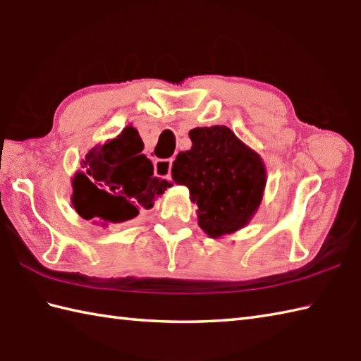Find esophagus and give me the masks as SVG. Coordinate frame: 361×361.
Segmentation results:
<instances>
[{
    "label": "esophagus",
    "mask_w": 361,
    "mask_h": 361,
    "mask_svg": "<svg viewBox=\"0 0 361 361\" xmlns=\"http://www.w3.org/2000/svg\"><path fill=\"white\" fill-rule=\"evenodd\" d=\"M171 165H173V160H168V159L156 160V164H154V173H156L157 178L170 179L171 178Z\"/></svg>",
    "instance_id": "1"
}]
</instances>
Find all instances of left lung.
<instances>
[{
    "mask_svg": "<svg viewBox=\"0 0 361 361\" xmlns=\"http://www.w3.org/2000/svg\"><path fill=\"white\" fill-rule=\"evenodd\" d=\"M191 148L173 161L171 176L190 190L197 224L210 238L237 232L259 210L267 185L262 157L227 126L195 128Z\"/></svg>",
    "mask_w": 361,
    "mask_h": 361,
    "instance_id": "left-lung-1",
    "label": "left lung"
}]
</instances>
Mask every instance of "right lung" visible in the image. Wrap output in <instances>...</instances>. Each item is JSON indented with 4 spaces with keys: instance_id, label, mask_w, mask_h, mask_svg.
<instances>
[{
    "instance_id": "right-lung-1",
    "label": "right lung",
    "mask_w": 361,
    "mask_h": 361,
    "mask_svg": "<svg viewBox=\"0 0 361 361\" xmlns=\"http://www.w3.org/2000/svg\"><path fill=\"white\" fill-rule=\"evenodd\" d=\"M134 126L85 154L82 171L71 179V204L87 221L102 227L124 224L149 210L171 183L154 176L152 161Z\"/></svg>"
}]
</instances>
